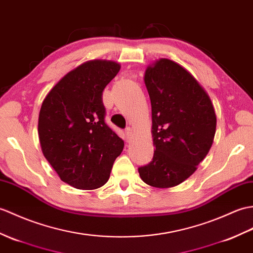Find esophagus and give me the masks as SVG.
Segmentation results:
<instances>
[{"label":"esophagus","mask_w":253,"mask_h":253,"mask_svg":"<svg viewBox=\"0 0 253 253\" xmlns=\"http://www.w3.org/2000/svg\"><path fill=\"white\" fill-rule=\"evenodd\" d=\"M132 133H133V131H132V128L128 127V128H126V129H125V134H126L127 139H130V138H131V136H132Z\"/></svg>","instance_id":"1"}]
</instances>
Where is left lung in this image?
<instances>
[{
	"instance_id": "obj_1",
	"label": "left lung",
	"mask_w": 253,
	"mask_h": 253,
	"mask_svg": "<svg viewBox=\"0 0 253 253\" xmlns=\"http://www.w3.org/2000/svg\"><path fill=\"white\" fill-rule=\"evenodd\" d=\"M152 105L153 160L138 169L146 184L167 189L192 175L212 145L216 116L206 90L172 60L162 58L145 70Z\"/></svg>"
}]
</instances>
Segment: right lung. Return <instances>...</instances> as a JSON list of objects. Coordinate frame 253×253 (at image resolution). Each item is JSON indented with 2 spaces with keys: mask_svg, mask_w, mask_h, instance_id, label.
<instances>
[{
  "mask_svg": "<svg viewBox=\"0 0 253 253\" xmlns=\"http://www.w3.org/2000/svg\"><path fill=\"white\" fill-rule=\"evenodd\" d=\"M121 69L111 60H90L51 88L39 115L45 158L60 179L79 190L107 183L124 141L105 124L102 92Z\"/></svg>",
  "mask_w": 253,
  "mask_h": 253,
  "instance_id": "1",
  "label": "right lung"
}]
</instances>
